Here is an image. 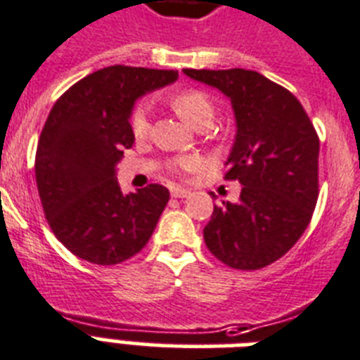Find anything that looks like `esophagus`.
<instances>
[{
    "mask_svg": "<svg viewBox=\"0 0 360 360\" xmlns=\"http://www.w3.org/2000/svg\"><path fill=\"white\" fill-rule=\"evenodd\" d=\"M171 195L174 199H184V197H188L189 195V189H184V188H172L171 189Z\"/></svg>",
    "mask_w": 360,
    "mask_h": 360,
    "instance_id": "esophagus-1",
    "label": "esophagus"
}]
</instances>
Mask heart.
Segmentation results:
<instances>
[{"instance_id": "b5f03b06", "label": "heart", "mask_w": 360, "mask_h": 360, "mask_svg": "<svg viewBox=\"0 0 360 360\" xmlns=\"http://www.w3.org/2000/svg\"><path fill=\"white\" fill-rule=\"evenodd\" d=\"M172 108L176 110V114L180 118L193 127L200 118H205V116H214V107H212L210 99L205 96V94H200V91L195 90H188L182 91V94H178V96L172 97ZM150 122H148V108L146 105H139V107L133 110L131 114V129H133V135L136 139H141L148 133ZM178 169H182V171H193L195 167H197V160L193 158H184L176 163Z\"/></svg>"}]
</instances>
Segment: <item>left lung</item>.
<instances>
[{"label": "left lung", "mask_w": 360, "mask_h": 360, "mask_svg": "<svg viewBox=\"0 0 360 360\" xmlns=\"http://www.w3.org/2000/svg\"><path fill=\"white\" fill-rule=\"evenodd\" d=\"M231 101L235 141L227 180L242 184L236 202L214 205L206 248L231 269L257 270L285 255L317 202L319 139L299 99L248 69H184Z\"/></svg>", "instance_id": "8db88e82"}]
</instances>
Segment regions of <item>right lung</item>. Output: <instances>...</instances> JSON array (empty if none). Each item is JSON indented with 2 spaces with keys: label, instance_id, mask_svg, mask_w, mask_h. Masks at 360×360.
I'll list each match as a JSON object with an SVG mask.
<instances>
[{
  "label": "right lung",
  "instance_id": "add662e5",
  "mask_svg": "<svg viewBox=\"0 0 360 360\" xmlns=\"http://www.w3.org/2000/svg\"><path fill=\"white\" fill-rule=\"evenodd\" d=\"M178 80L176 71L112 65L88 75L56 101L35 155L44 216L56 238L94 264H118L146 246L169 189L124 195L116 165L135 135V103Z\"/></svg>",
  "mask_w": 360,
  "mask_h": 360
}]
</instances>
